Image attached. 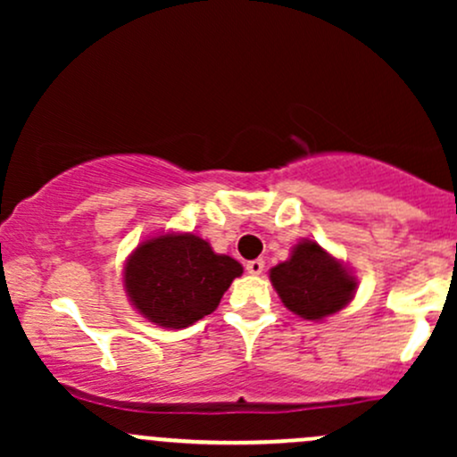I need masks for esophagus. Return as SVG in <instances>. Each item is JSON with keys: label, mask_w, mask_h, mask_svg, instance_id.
<instances>
[{"label": "esophagus", "mask_w": 457, "mask_h": 457, "mask_svg": "<svg viewBox=\"0 0 457 457\" xmlns=\"http://www.w3.org/2000/svg\"><path fill=\"white\" fill-rule=\"evenodd\" d=\"M245 269H246V272H249V275H260V272L264 270V260H251V262H246Z\"/></svg>", "instance_id": "esophagus-1"}]
</instances>
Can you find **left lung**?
Listing matches in <instances>:
<instances>
[{"label":"left lung","mask_w":457,"mask_h":457,"mask_svg":"<svg viewBox=\"0 0 457 457\" xmlns=\"http://www.w3.org/2000/svg\"><path fill=\"white\" fill-rule=\"evenodd\" d=\"M270 281L283 305L307 320H322L339 312L356 290V279L342 262L313 240L296 245L290 260L270 270Z\"/></svg>","instance_id":"1"}]
</instances>
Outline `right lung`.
<instances>
[{
	"mask_svg": "<svg viewBox=\"0 0 457 457\" xmlns=\"http://www.w3.org/2000/svg\"><path fill=\"white\" fill-rule=\"evenodd\" d=\"M243 266L214 253L195 234H165L145 240L124 266L130 303L150 322L185 328L212 313Z\"/></svg>",
	"mask_w": 457,
	"mask_h": 457,
	"instance_id": "obj_1",
	"label": "right lung"
}]
</instances>
